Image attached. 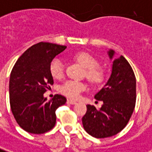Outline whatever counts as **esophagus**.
Wrapping results in <instances>:
<instances>
[{"mask_svg":"<svg viewBox=\"0 0 152 152\" xmlns=\"http://www.w3.org/2000/svg\"><path fill=\"white\" fill-rule=\"evenodd\" d=\"M67 103L68 104H71V105H75L76 103V101H74V100H72V99H68Z\"/></svg>","mask_w":152,"mask_h":152,"instance_id":"esophagus-1","label":"esophagus"}]
</instances>
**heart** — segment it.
Segmentation results:
<instances>
[{"mask_svg":"<svg viewBox=\"0 0 152 152\" xmlns=\"http://www.w3.org/2000/svg\"><path fill=\"white\" fill-rule=\"evenodd\" d=\"M75 59L86 69L85 76L90 82L100 84L104 80V72L98 66V61L91 55L86 52H79L75 56ZM50 72L52 77L61 78L64 74V64L60 58H54L50 63ZM86 88L82 82L76 80H66L61 87V92L68 97L76 99Z\"/></svg>","mask_w":152,"mask_h":152,"instance_id":"b5f03b06","label":"heart"}]
</instances>
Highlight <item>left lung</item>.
Wrapping results in <instances>:
<instances>
[{
  "label": "left lung",
  "instance_id": "1",
  "mask_svg": "<svg viewBox=\"0 0 152 152\" xmlns=\"http://www.w3.org/2000/svg\"><path fill=\"white\" fill-rule=\"evenodd\" d=\"M112 60L111 73L105 86L95 95L102 101L100 109L87 105L82 117L85 131L96 138L115 136L127 125L136 105V76L132 68L123 56L115 58V50L107 51Z\"/></svg>",
  "mask_w": 152,
  "mask_h": 152
}]
</instances>
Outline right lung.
Listing matches in <instances>:
<instances>
[{
	"instance_id": "obj_1",
	"label": "right lung",
	"mask_w": 152,
	"mask_h": 152,
	"mask_svg": "<svg viewBox=\"0 0 152 152\" xmlns=\"http://www.w3.org/2000/svg\"><path fill=\"white\" fill-rule=\"evenodd\" d=\"M66 48L39 42L20 56L11 71L9 83L11 111L18 125L27 132L42 134L51 130L56 121V109L66 102L61 95H56L50 101L44 97L46 89L54 83L50 61Z\"/></svg>"
}]
</instances>
